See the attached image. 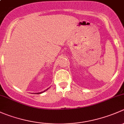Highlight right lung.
Segmentation results:
<instances>
[{"label":"right lung","instance_id":"1","mask_svg":"<svg viewBox=\"0 0 124 124\" xmlns=\"http://www.w3.org/2000/svg\"><path fill=\"white\" fill-rule=\"evenodd\" d=\"M42 93V92H40V93Z\"/></svg>","mask_w":124,"mask_h":124}]
</instances>
